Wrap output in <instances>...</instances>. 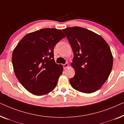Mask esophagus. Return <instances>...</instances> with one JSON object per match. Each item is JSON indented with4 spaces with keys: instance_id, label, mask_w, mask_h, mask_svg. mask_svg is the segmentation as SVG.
<instances>
[{
    "instance_id": "esophagus-1",
    "label": "esophagus",
    "mask_w": 124,
    "mask_h": 124,
    "mask_svg": "<svg viewBox=\"0 0 124 124\" xmlns=\"http://www.w3.org/2000/svg\"><path fill=\"white\" fill-rule=\"evenodd\" d=\"M69 67V64H68V63H66L65 64H63V68L64 69H67V68Z\"/></svg>"
}]
</instances>
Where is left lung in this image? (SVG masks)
Masks as SVG:
<instances>
[{"instance_id":"left-lung-1","label":"left lung","mask_w":124,"mask_h":124,"mask_svg":"<svg viewBox=\"0 0 124 124\" xmlns=\"http://www.w3.org/2000/svg\"><path fill=\"white\" fill-rule=\"evenodd\" d=\"M74 52L71 66L75 74L70 79L78 91L92 93L99 89L112 70L113 57L108 44L100 35L81 27L63 30Z\"/></svg>"}]
</instances>
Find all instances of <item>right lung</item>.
<instances>
[{
    "label": "right lung",
    "instance_id": "obj_1",
    "mask_svg": "<svg viewBox=\"0 0 124 124\" xmlns=\"http://www.w3.org/2000/svg\"><path fill=\"white\" fill-rule=\"evenodd\" d=\"M61 30L40 29L24 36L13 50L15 74L24 88L36 95L52 91L62 74V64L54 59V47L65 38Z\"/></svg>",
    "mask_w": 124,
    "mask_h": 124
}]
</instances>
